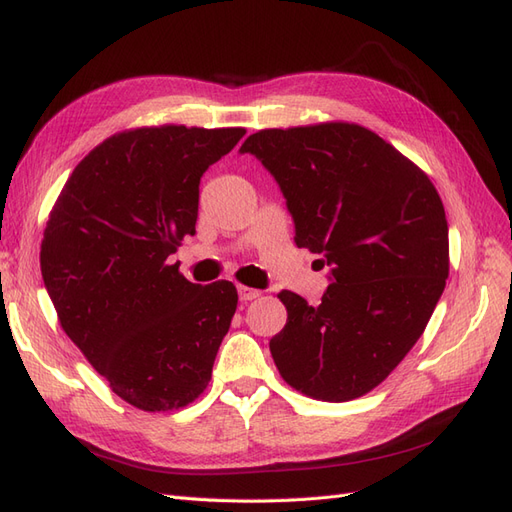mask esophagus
Instances as JSON below:
<instances>
[{"mask_svg": "<svg viewBox=\"0 0 512 512\" xmlns=\"http://www.w3.org/2000/svg\"><path fill=\"white\" fill-rule=\"evenodd\" d=\"M260 297V290H256V288H250V286H239V299L241 301H254V299H258Z\"/></svg>", "mask_w": 512, "mask_h": 512, "instance_id": "1", "label": "esophagus"}]
</instances>
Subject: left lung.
Listing matches in <instances>:
<instances>
[{
    "label": "left lung",
    "instance_id": "8db88e82",
    "mask_svg": "<svg viewBox=\"0 0 512 512\" xmlns=\"http://www.w3.org/2000/svg\"><path fill=\"white\" fill-rule=\"evenodd\" d=\"M275 177L294 243L320 256V305L282 290L286 327L271 342L282 378L307 397L369 393L423 335L448 277L438 190L406 156L356 123L260 130L239 149Z\"/></svg>",
    "mask_w": 512,
    "mask_h": 512
}]
</instances>
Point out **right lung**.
Instances as JSON below:
<instances>
[{"instance_id":"obj_1","label":"right lung","mask_w":512,"mask_h":512,"mask_svg":"<svg viewBox=\"0 0 512 512\" xmlns=\"http://www.w3.org/2000/svg\"><path fill=\"white\" fill-rule=\"evenodd\" d=\"M243 134L173 123L113 134L46 222L40 269L61 329L138 410H179L211 380L237 288L192 284L168 256L196 232L200 177Z\"/></svg>"}]
</instances>
